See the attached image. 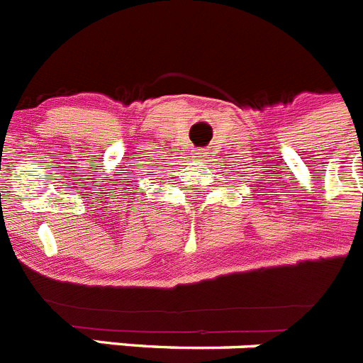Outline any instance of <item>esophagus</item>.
Listing matches in <instances>:
<instances>
[{"instance_id": "34e87169", "label": "esophagus", "mask_w": 363, "mask_h": 363, "mask_svg": "<svg viewBox=\"0 0 363 363\" xmlns=\"http://www.w3.org/2000/svg\"><path fill=\"white\" fill-rule=\"evenodd\" d=\"M207 154H209V152H207L205 149H196V150H194V158H205Z\"/></svg>"}]
</instances>
